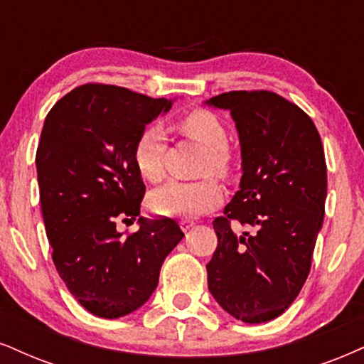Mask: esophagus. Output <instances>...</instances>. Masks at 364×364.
Here are the masks:
<instances>
[{
	"instance_id": "esophagus-1",
	"label": "esophagus",
	"mask_w": 364,
	"mask_h": 364,
	"mask_svg": "<svg viewBox=\"0 0 364 364\" xmlns=\"http://www.w3.org/2000/svg\"><path fill=\"white\" fill-rule=\"evenodd\" d=\"M178 224H181V228H182V231H187V230H191V228L192 226H194V221H192V219H181V223H178Z\"/></svg>"
}]
</instances>
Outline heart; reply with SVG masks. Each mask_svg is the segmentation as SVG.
<instances>
[{
    "mask_svg": "<svg viewBox=\"0 0 364 364\" xmlns=\"http://www.w3.org/2000/svg\"><path fill=\"white\" fill-rule=\"evenodd\" d=\"M178 129L187 138L208 148L203 173H228L230 136L221 119L213 111L203 109V107L189 111L178 119ZM165 151H167V143H165V134L161 128L155 124L143 128L133 145V164L146 182L155 183L164 178ZM221 196V187L210 177L197 182L170 181L151 192L148 205L160 216L191 218L199 216L218 205Z\"/></svg>",
    "mask_w": 364,
    "mask_h": 364,
    "instance_id": "1",
    "label": "heart"
}]
</instances>
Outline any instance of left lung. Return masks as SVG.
I'll use <instances>...</instances> for the list:
<instances>
[{
	"label": "left lung",
	"instance_id": "obj_1",
	"mask_svg": "<svg viewBox=\"0 0 364 364\" xmlns=\"http://www.w3.org/2000/svg\"><path fill=\"white\" fill-rule=\"evenodd\" d=\"M208 105L231 111L243 159L240 191L213 221L209 291L232 317L259 324L290 307L311 272L327 196L324 148L309 114L277 92L230 91ZM231 220L254 231L236 237Z\"/></svg>",
	"mask_w": 364,
	"mask_h": 364
}]
</instances>
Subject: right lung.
Here are the masks:
<instances>
[{
  "mask_svg": "<svg viewBox=\"0 0 364 364\" xmlns=\"http://www.w3.org/2000/svg\"><path fill=\"white\" fill-rule=\"evenodd\" d=\"M170 106L165 97L91 82L65 94L45 118L35 161L52 259L75 300L97 317L141 307L183 237L170 218H140L129 235L116 230L140 216L145 196L134 141Z\"/></svg>",
  "mask_w": 364,
  "mask_h": 364,
  "instance_id": "right-lung-1",
  "label": "right lung"
}]
</instances>
